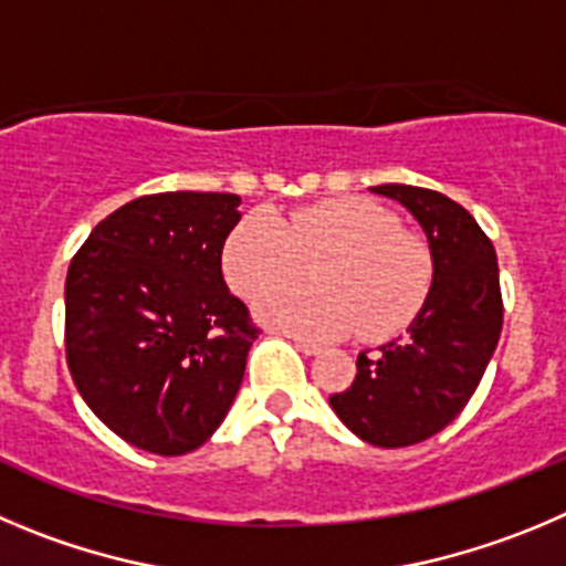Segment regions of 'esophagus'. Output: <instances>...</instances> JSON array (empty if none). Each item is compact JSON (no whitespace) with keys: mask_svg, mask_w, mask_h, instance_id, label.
<instances>
[{"mask_svg":"<svg viewBox=\"0 0 566 566\" xmlns=\"http://www.w3.org/2000/svg\"><path fill=\"white\" fill-rule=\"evenodd\" d=\"M295 348H298L301 355H307V357H315V355H321V346L318 343H310V340H301V337H295Z\"/></svg>","mask_w":566,"mask_h":566,"instance_id":"1","label":"esophagus"}]
</instances>
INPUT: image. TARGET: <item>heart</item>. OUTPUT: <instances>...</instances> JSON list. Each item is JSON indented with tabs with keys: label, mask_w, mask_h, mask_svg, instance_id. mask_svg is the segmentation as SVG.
I'll list each match as a JSON object with an SVG mask.
<instances>
[{
	"label": "heart",
	"mask_w": 566,
	"mask_h": 566,
	"mask_svg": "<svg viewBox=\"0 0 566 566\" xmlns=\"http://www.w3.org/2000/svg\"><path fill=\"white\" fill-rule=\"evenodd\" d=\"M316 262L318 291L272 290L297 281ZM223 273L256 315L295 337H343L360 329L379 340L416 318L432 282V256L399 218L368 198H326L284 218L256 211L223 248Z\"/></svg>",
	"instance_id": "obj_1"
}]
</instances>
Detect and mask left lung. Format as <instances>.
Segmentation results:
<instances>
[{
  "mask_svg": "<svg viewBox=\"0 0 566 566\" xmlns=\"http://www.w3.org/2000/svg\"><path fill=\"white\" fill-rule=\"evenodd\" d=\"M371 192L399 200L419 220L432 287L408 335L377 355L360 352L355 382L332 394L329 405L357 438L396 450L436 436L467 408L497 348L503 293L494 245L461 203L408 184Z\"/></svg>",
  "mask_w": 566,
  "mask_h": 566,
  "instance_id": "8db88e82",
  "label": "left lung"
}]
</instances>
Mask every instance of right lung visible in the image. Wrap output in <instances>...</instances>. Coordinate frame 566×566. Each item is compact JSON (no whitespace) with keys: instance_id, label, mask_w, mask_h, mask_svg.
I'll return each mask as SVG.
<instances>
[{"instance_id":"right-lung-1","label":"right lung","mask_w":566,"mask_h":566,"mask_svg":"<svg viewBox=\"0 0 566 566\" xmlns=\"http://www.w3.org/2000/svg\"><path fill=\"white\" fill-rule=\"evenodd\" d=\"M229 192L142 195L99 220L66 273V363L123 441L184 455L220 427L259 329L223 279Z\"/></svg>"}]
</instances>
